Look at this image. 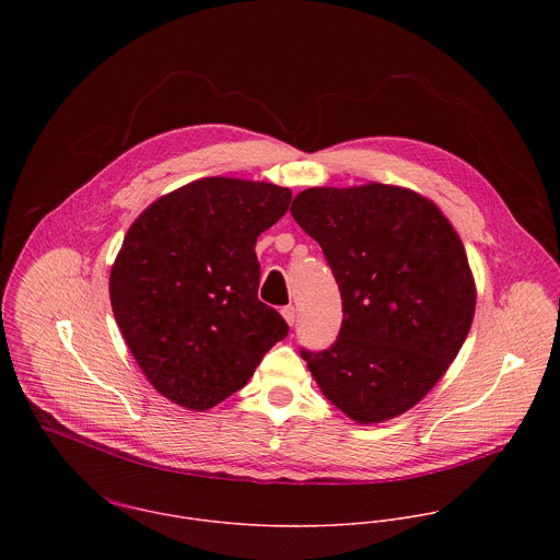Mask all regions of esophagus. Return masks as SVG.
Listing matches in <instances>:
<instances>
[{
    "mask_svg": "<svg viewBox=\"0 0 560 560\" xmlns=\"http://www.w3.org/2000/svg\"><path fill=\"white\" fill-rule=\"evenodd\" d=\"M282 317H284V320L293 327V325H295V320H298V308H295V306H287V308H282Z\"/></svg>",
    "mask_w": 560,
    "mask_h": 560,
    "instance_id": "1",
    "label": "esophagus"
}]
</instances>
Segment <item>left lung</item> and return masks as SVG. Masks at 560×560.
Instances as JSON below:
<instances>
[{
  "instance_id": "obj_1",
  "label": "left lung",
  "mask_w": 560,
  "mask_h": 560,
  "mask_svg": "<svg viewBox=\"0 0 560 560\" xmlns=\"http://www.w3.org/2000/svg\"><path fill=\"white\" fill-rule=\"evenodd\" d=\"M291 213L342 300L336 342L302 351L320 393L360 424L411 409L457 358L477 308L464 243L429 198L384 183L311 187Z\"/></svg>"
}]
</instances>
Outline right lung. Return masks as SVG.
<instances>
[{
	"instance_id": "right-lung-1",
	"label": "right lung",
	"mask_w": 560,
	"mask_h": 560,
	"mask_svg": "<svg viewBox=\"0 0 560 560\" xmlns=\"http://www.w3.org/2000/svg\"><path fill=\"white\" fill-rule=\"evenodd\" d=\"M293 194L262 180L209 176L147 207L109 273L129 351L165 399L205 411L241 390L289 325L258 300L256 237Z\"/></svg>"
}]
</instances>
